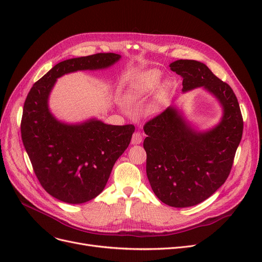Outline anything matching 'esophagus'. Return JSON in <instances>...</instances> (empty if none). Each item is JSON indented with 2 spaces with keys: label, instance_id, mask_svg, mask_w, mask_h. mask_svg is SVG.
Listing matches in <instances>:
<instances>
[{
  "label": "esophagus",
  "instance_id": "esophagus-1",
  "mask_svg": "<svg viewBox=\"0 0 262 262\" xmlns=\"http://www.w3.org/2000/svg\"><path fill=\"white\" fill-rule=\"evenodd\" d=\"M142 142V135L140 132H136L132 136V144H139Z\"/></svg>",
  "mask_w": 262,
  "mask_h": 262
}]
</instances>
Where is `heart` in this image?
Instances as JSON below:
<instances>
[{
  "mask_svg": "<svg viewBox=\"0 0 262 262\" xmlns=\"http://www.w3.org/2000/svg\"><path fill=\"white\" fill-rule=\"evenodd\" d=\"M160 78H161V73L158 70H156V69H152V70H148V71L144 72L141 75V77L137 80L132 86V88L129 89V91L126 95L127 101H136V100L142 98L143 95L149 93L150 91L157 87V85L160 81ZM169 91H170V87L168 84L163 85L161 87V89L159 90V92L156 96V100H155L154 104L148 109L149 114L157 113L167 105Z\"/></svg>",
  "mask_w": 262,
  "mask_h": 262,
  "instance_id": "b5f03b06",
  "label": "heart"
}]
</instances>
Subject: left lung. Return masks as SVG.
<instances>
[{"label": "left lung", "instance_id": "8db88e82", "mask_svg": "<svg viewBox=\"0 0 262 262\" xmlns=\"http://www.w3.org/2000/svg\"><path fill=\"white\" fill-rule=\"evenodd\" d=\"M170 68L184 78V92L204 87L224 109L219 125L206 133L192 129L171 106L144 124L150 187L162 203L184 208L207 200L227 180L242 138L243 118L236 94L207 66L181 59Z\"/></svg>", "mask_w": 262, "mask_h": 262}]
</instances>
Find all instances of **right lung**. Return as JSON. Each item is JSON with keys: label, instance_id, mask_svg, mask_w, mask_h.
Listing matches in <instances>:
<instances>
[{"label": "right lung", "instance_id": "add662e5", "mask_svg": "<svg viewBox=\"0 0 262 262\" xmlns=\"http://www.w3.org/2000/svg\"><path fill=\"white\" fill-rule=\"evenodd\" d=\"M120 58L119 54L98 53L63 60L37 80L26 96L21 120L23 145L40 185L61 202L81 204L101 193L135 126L108 125L94 119L68 125L50 113L49 94L63 74L104 69Z\"/></svg>", "mask_w": 262, "mask_h": 262}]
</instances>
